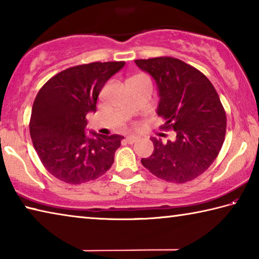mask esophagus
I'll use <instances>...</instances> for the list:
<instances>
[{
  "mask_svg": "<svg viewBox=\"0 0 259 259\" xmlns=\"http://www.w3.org/2000/svg\"><path fill=\"white\" fill-rule=\"evenodd\" d=\"M138 138H139V137H137V136H135V135H130V136H126L125 140H126V142H128L129 144H134V143L137 142Z\"/></svg>",
  "mask_w": 259,
  "mask_h": 259,
  "instance_id": "1",
  "label": "esophagus"
}]
</instances>
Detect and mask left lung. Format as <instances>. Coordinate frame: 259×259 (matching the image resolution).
Instances as JSON below:
<instances>
[{
	"mask_svg": "<svg viewBox=\"0 0 259 259\" xmlns=\"http://www.w3.org/2000/svg\"><path fill=\"white\" fill-rule=\"evenodd\" d=\"M135 63L156 83V113L165 121L162 129L176 131L174 142L152 137L154 152L142 164L166 182H190L211 165L224 143L226 114L217 91L204 74L181 59L157 57Z\"/></svg>",
	"mask_w": 259,
	"mask_h": 259,
	"instance_id": "obj_1",
	"label": "left lung"
}]
</instances>
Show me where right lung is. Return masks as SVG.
Instances as JSON below:
<instances>
[{"instance_id":"1","label":"right lung","mask_w":259,"mask_h":259,"mask_svg":"<svg viewBox=\"0 0 259 259\" xmlns=\"http://www.w3.org/2000/svg\"><path fill=\"white\" fill-rule=\"evenodd\" d=\"M124 61L78 65L65 69L43 85L32 107L30 138L52 176L78 185L97 179L111 168L124 137L85 134L87 114L96 112L97 98Z\"/></svg>"}]
</instances>
